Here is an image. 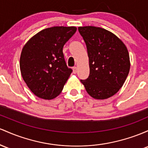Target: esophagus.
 Segmentation results:
<instances>
[{
	"label": "esophagus",
	"mask_w": 148,
	"mask_h": 148,
	"mask_svg": "<svg viewBox=\"0 0 148 148\" xmlns=\"http://www.w3.org/2000/svg\"><path fill=\"white\" fill-rule=\"evenodd\" d=\"M77 68L76 67V66H75V67L73 68V72L74 74H75L76 73H77Z\"/></svg>",
	"instance_id": "1"
}]
</instances>
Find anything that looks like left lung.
Returning <instances> with one entry per match:
<instances>
[{"mask_svg": "<svg viewBox=\"0 0 148 148\" xmlns=\"http://www.w3.org/2000/svg\"><path fill=\"white\" fill-rule=\"evenodd\" d=\"M87 46L89 75L80 82L95 99H108L123 86L130 70L127 47L115 35L100 27L80 26Z\"/></svg>", "mask_w": 148, "mask_h": 148, "instance_id": "left-lung-1", "label": "left lung"}]
</instances>
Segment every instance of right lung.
I'll list each match as a JSON object with an SVG mask.
<instances>
[{"label":"right lung","mask_w":148,"mask_h":148,"mask_svg":"<svg viewBox=\"0 0 148 148\" xmlns=\"http://www.w3.org/2000/svg\"><path fill=\"white\" fill-rule=\"evenodd\" d=\"M75 26H54L33 36L23 47L20 71L24 82L38 97L50 100L61 94L72 73L63 47L73 36Z\"/></svg>","instance_id":"add662e5"}]
</instances>
